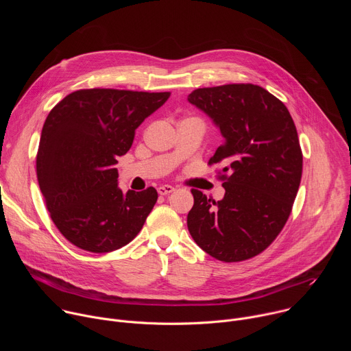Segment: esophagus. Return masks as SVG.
<instances>
[{
  "label": "esophagus",
  "mask_w": 351,
  "mask_h": 351,
  "mask_svg": "<svg viewBox=\"0 0 351 351\" xmlns=\"http://www.w3.org/2000/svg\"><path fill=\"white\" fill-rule=\"evenodd\" d=\"M157 190H158V194H160V195H167V194L175 191V187H172V186H169V184H164V186H160Z\"/></svg>",
  "instance_id": "obj_1"
}]
</instances>
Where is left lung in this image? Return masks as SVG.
Here are the masks:
<instances>
[{
  "label": "left lung",
  "instance_id": "8db88e82",
  "mask_svg": "<svg viewBox=\"0 0 351 351\" xmlns=\"http://www.w3.org/2000/svg\"><path fill=\"white\" fill-rule=\"evenodd\" d=\"M187 101L221 130L223 144L208 164L225 165L219 202L191 190L189 232L219 261L253 258L280 233L302 180L303 154L294 122L280 99L250 83L197 88Z\"/></svg>",
  "mask_w": 351,
  "mask_h": 351
}]
</instances>
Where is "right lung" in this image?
Listing matches in <instances>:
<instances>
[{"label":"right lung","instance_id":"right-lung-1","mask_svg":"<svg viewBox=\"0 0 351 351\" xmlns=\"http://www.w3.org/2000/svg\"><path fill=\"white\" fill-rule=\"evenodd\" d=\"M171 93L87 88L48 114L36 158L37 180L58 230L76 247L110 253L130 243L157 203V190L123 193L118 157Z\"/></svg>","mask_w":351,"mask_h":351}]
</instances>
